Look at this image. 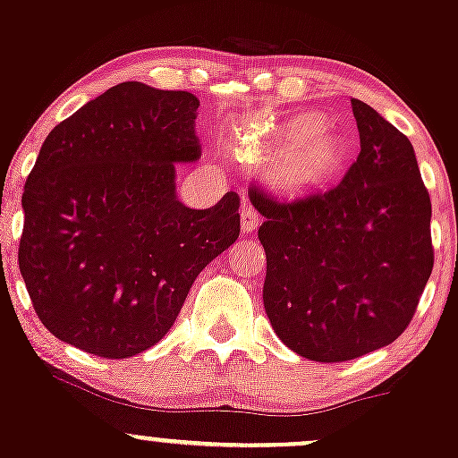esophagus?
<instances>
[{
	"label": "esophagus",
	"instance_id": "esophagus-1",
	"mask_svg": "<svg viewBox=\"0 0 458 458\" xmlns=\"http://www.w3.org/2000/svg\"><path fill=\"white\" fill-rule=\"evenodd\" d=\"M259 224H261V216H259L257 210H254L252 206H243V208H242V228H243V233H254V230L259 228Z\"/></svg>",
	"mask_w": 458,
	"mask_h": 458
}]
</instances>
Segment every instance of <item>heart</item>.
Instances as JSON below:
<instances>
[{"mask_svg":"<svg viewBox=\"0 0 458 458\" xmlns=\"http://www.w3.org/2000/svg\"><path fill=\"white\" fill-rule=\"evenodd\" d=\"M245 148L257 157H274L269 175L285 192H307L327 184L338 175L346 157L343 136L322 124L316 114L267 124Z\"/></svg>","mask_w":458,"mask_h":458,"instance_id":"1","label":"heart"}]
</instances>
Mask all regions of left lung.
<instances>
[{
    "label": "left lung",
    "instance_id": "8db88e82",
    "mask_svg": "<svg viewBox=\"0 0 458 458\" xmlns=\"http://www.w3.org/2000/svg\"><path fill=\"white\" fill-rule=\"evenodd\" d=\"M351 107L360 153L340 184L296 199L248 189L266 216V314L314 362H346L397 340L435 266L432 204L411 140L362 100Z\"/></svg>",
    "mask_w": 458,
    "mask_h": 458
}]
</instances>
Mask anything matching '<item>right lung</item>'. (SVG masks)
Returning a JSON list of instances; mask_svg holds the SVG:
<instances>
[{"mask_svg":"<svg viewBox=\"0 0 458 458\" xmlns=\"http://www.w3.org/2000/svg\"><path fill=\"white\" fill-rule=\"evenodd\" d=\"M199 100L127 81L47 133L23 189L19 272L52 335L123 360L168 334L191 285L242 233L239 195L175 197V165L201 156Z\"/></svg>","mask_w":458,"mask_h":458,"instance_id":"right-lung-1","label":"right lung"}]
</instances>
